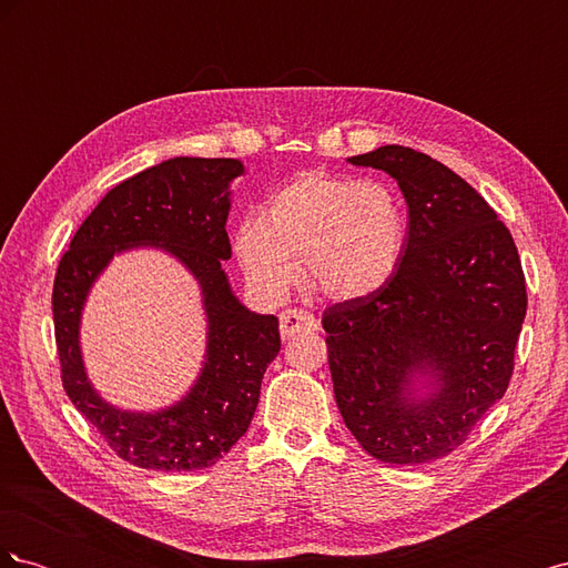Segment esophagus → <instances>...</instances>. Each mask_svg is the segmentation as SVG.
I'll use <instances>...</instances> for the list:
<instances>
[{
    "mask_svg": "<svg viewBox=\"0 0 568 568\" xmlns=\"http://www.w3.org/2000/svg\"><path fill=\"white\" fill-rule=\"evenodd\" d=\"M317 329V320L305 313V311H284L280 315V332L284 338H291L296 334H303V332H315Z\"/></svg>",
    "mask_w": 568,
    "mask_h": 568,
    "instance_id": "esophagus-1",
    "label": "esophagus"
}]
</instances>
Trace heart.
<instances>
[{
	"instance_id": "heart-1",
	"label": "heart",
	"mask_w": 568,
	"mask_h": 568,
	"mask_svg": "<svg viewBox=\"0 0 568 568\" xmlns=\"http://www.w3.org/2000/svg\"><path fill=\"white\" fill-rule=\"evenodd\" d=\"M403 194L379 178L305 170L265 203L263 217H244L234 253L257 296L282 301L298 284L332 301H359L382 291L407 248Z\"/></svg>"
}]
</instances>
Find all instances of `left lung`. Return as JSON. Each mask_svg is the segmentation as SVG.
<instances>
[{
    "label": "left lung",
    "instance_id": "8db88e82",
    "mask_svg": "<svg viewBox=\"0 0 568 568\" xmlns=\"http://www.w3.org/2000/svg\"><path fill=\"white\" fill-rule=\"evenodd\" d=\"M348 161L398 182L409 234L382 291L322 315L336 405L372 457L434 462L509 386L528 303L519 251L486 199L426 153L388 144ZM417 378L433 390L417 396Z\"/></svg>",
    "mask_w": 568,
    "mask_h": 568
}]
</instances>
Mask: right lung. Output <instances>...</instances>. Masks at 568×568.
<instances>
[{"label":"right lung","instance_id":"1","mask_svg":"<svg viewBox=\"0 0 568 568\" xmlns=\"http://www.w3.org/2000/svg\"><path fill=\"white\" fill-rule=\"evenodd\" d=\"M244 173L236 159H170L115 184L75 232L51 294L61 382L68 398L111 450L142 469L194 471L215 464L248 432L267 365L280 353V320L257 315L232 294L222 261L230 182ZM159 245L192 271L210 317V351L197 384L173 408L115 410L83 374L79 315L98 274L120 250Z\"/></svg>","mask_w":568,"mask_h":568}]
</instances>
